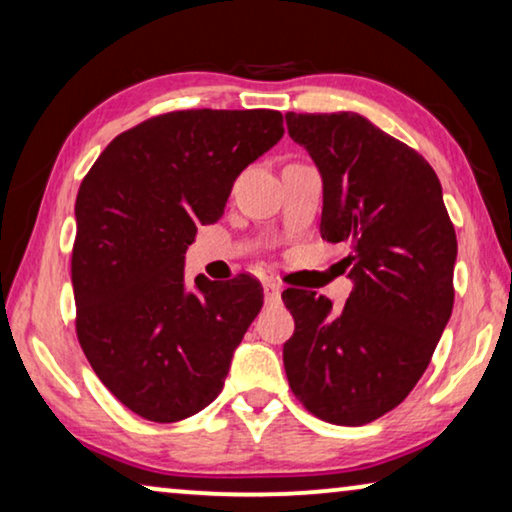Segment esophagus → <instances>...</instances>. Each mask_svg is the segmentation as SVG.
Here are the masks:
<instances>
[{
  "instance_id": "obj_1",
  "label": "esophagus",
  "mask_w": 512,
  "mask_h": 512,
  "mask_svg": "<svg viewBox=\"0 0 512 512\" xmlns=\"http://www.w3.org/2000/svg\"><path fill=\"white\" fill-rule=\"evenodd\" d=\"M264 297H266V301H271V304H276V301L280 299V285L273 278L264 280Z\"/></svg>"
}]
</instances>
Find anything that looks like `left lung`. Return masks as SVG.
Here are the masks:
<instances>
[{"label":"left lung","mask_w":512,"mask_h":512,"mask_svg":"<svg viewBox=\"0 0 512 512\" xmlns=\"http://www.w3.org/2000/svg\"><path fill=\"white\" fill-rule=\"evenodd\" d=\"M285 122L320 171V234L348 243L352 280L341 311L315 292H283L294 318L285 373L315 417L359 427L397 408L429 366L455 301V227L429 162L364 115Z\"/></svg>","instance_id":"left-lung-1"}]
</instances>
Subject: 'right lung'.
<instances>
[{"label": "right lung", "mask_w": 512, "mask_h": 512, "mask_svg": "<svg viewBox=\"0 0 512 512\" xmlns=\"http://www.w3.org/2000/svg\"><path fill=\"white\" fill-rule=\"evenodd\" d=\"M283 132L269 109L164 113L115 136L83 178L71 255L78 341L113 397L150 422L185 420L218 397L264 304L250 276L187 287L185 250Z\"/></svg>", "instance_id": "add662e5"}]
</instances>
